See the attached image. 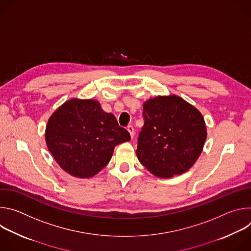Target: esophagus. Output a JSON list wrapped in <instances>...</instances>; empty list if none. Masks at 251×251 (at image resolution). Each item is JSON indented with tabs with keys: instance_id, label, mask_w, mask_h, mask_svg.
I'll return each mask as SVG.
<instances>
[{
	"instance_id": "esophagus-1",
	"label": "esophagus",
	"mask_w": 251,
	"mask_h": 251,
	"mask_svg": "<svg viewBox=\"0 0 251 251\" xmlns=\"http://www.w3.org/2000/svg\"><path fill=\"white\" fill-rule=\"evenodd\" d=\"M127 130H128V132L130 133L131 138L133 139V138H134V135H135V131H134L133 126H132V125H128V126H127Z\"/></svg>"
}]
</instances>
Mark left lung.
Returning <instances> with one entry per match:
<instances>
[{"mask_svg": "<svg viewBox=\"0 0 251 251\" xmlns=\"http://www.w3.org/2000/svg\"><path fill=\"white\" fill-rule=\"evenodd\" d=\"M143 117L136 150L140 163L165 178L191 169L207 135L204 119L196 107L176 95L157 96L143 104Z\"/></svg>", "mask_w": 251, "mask_h": 251, "instance_id": "8db88e82", "label": "left lung"}]
</instances>
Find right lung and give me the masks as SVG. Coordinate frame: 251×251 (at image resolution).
I'll use <instances>...</instances> for the list:
<instances>
[{
  "instance_id": "obj_1",
  "label": "right lung",
  "mask_w": 251,
  "mask_h": 251,
  "mask_svg": "<svg viewBox=\"0 0 251 251\" xmlns=\"http://www.w3.org/2000/svg\"><path fill=\"white\" fill-rule=\"evenodd\" d=\"M131 139L112 113L93 99H70L50 117L46 128L48 148L62 170L77 177H90L109 163L115 146Z\"/></svg>"
}]
</instances>
